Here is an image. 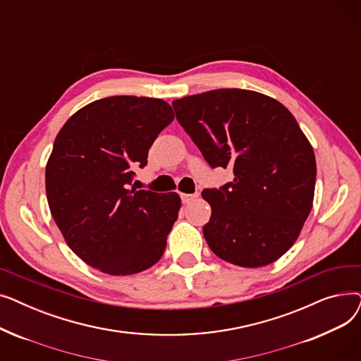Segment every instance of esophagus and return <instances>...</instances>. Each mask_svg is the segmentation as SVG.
I'll use <instances>...</instances> for the list:
<instances>
[{"mask_svg": "<svg viewBox=\"0 0 361 361\" xmlns=\"http://www.w3.org/2000/svg\"><path fill=\"white\" fill-rule=\"evenodd\" d=\"M199 196V193H193V195H188V193H181V200H183V203H190L192 200H195L196 197Z\"/></svg>", "mask_w": 361, "mask_h": 361, "instance_id": "esophagus-1", "label": "esophagus"}]
</instances>
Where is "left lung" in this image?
Listing matches in <instances>:
<instances>
[{"label":"left lung","instance_id":"8db88e82","mask_svg":"<svg viewBox=\"0 0 361 361\" xmlns=\"http://www.w3.org/2000/svg\"><path fill=\"white\" fill-rule=\"evenodd\" d=\"M176 117L212 168L234 180L204 188L212 215L204 240L243 268L278 260L295 243L314 197V152L293 114L245 89H216L173 102Z\"/></svg>","mask_w":361,"mask_h":361}]
</instances>
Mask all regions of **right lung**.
Here are the masks:
<instances>
[{"mask_svg":"<svg viewBox=\"0 0 361 361\" xmlns=\"http://www.w3.org/2000/svg\"><path fill=\"white\" fill-rule=\"evenodd\" d=\"M173 120L162 99L109 97L73 114L56 135L45 171L48 204L68 247L92 268L133 275L162 257L181 199L130 184Z\"/></svg>","mask_w":361,"mask_h":361,"instance_id":"add662e5","label":"right lung"}]
</instances>
